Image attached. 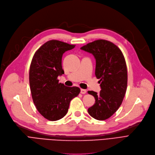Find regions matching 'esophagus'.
<instances>
[{"label":"esophagus","mask_w":155,"mask_h":155,"mask_svg":"<svg viewBox=\"0 0 155 155\" xmlns=\"http://www.w3.org/2000/svg\"><path fill=\"white\" fill-rule=\"evenodd\" d=\"M80 92H81V94H84L87 92V91L85 89H82L81 90H80Z\"/></svg>","instance_id":"1"}]
</instances>
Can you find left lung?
Masks as SVG:
<instances>
[{"label":"left lung","mask_w":155,"mask_h":155,"mask_svg":"<svg viewBox=\"0 0 155 155\" xmlns=\"http://www.w3.org/2000/svg\"><path fill=\"white\" fill-rule=\"evenodd\" d=\"M80 49L95 58V75L100 79L101 89L99 94L88 91L96 100L88 112L96 120H106L118 110L126 92L127 69L125 58L116 45L106 40H95Z\"/></svg>","instance_id":"left-lung-1"}]
</instances>
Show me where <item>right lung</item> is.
Returning <instances> with one entry per match:
<instances>
[{
	"label": "right lung",
	"mask_w": 155,
	"mask_h": 155,
	"mask_svg": "<svg viewBox=\"0 0 155 155\" xmlns=\"http://www.w3.org/2000/svg\"><path fill=\"white\" fill-rule=\"evenodd\" d=\"M75 47L51 40L40 47L31 60L29 82L33 101L38 111L50 121L63 118L71 99L80 92L78 87H66L58 80V76L64 74L63 54Z\"/></svg>",
	"instance_id": "obj_1"
}]
</instances>
